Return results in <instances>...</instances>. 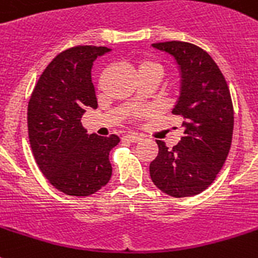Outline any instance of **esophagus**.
Returning <instances> with one entry per match:
<instances>
[{
  "label": "esophagus",
  "mask_w": 258,
  "mask_h": 258,
  "mask_svg": "<svg viewBox=\"0 0 258 258\" xmlns=\"http://www.w3.org/2000/svg\"><path fill=\"white\" fill-rule=\"evenodd\" d=\"M123 139L127 140V142H131V143H138L142 140V138L138 135H134V134H127V135L123 136Z\"/></svg>",
  "instance_id": "1"
}]
</instances>
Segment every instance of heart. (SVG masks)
I'll use <instances>...</instances> for the list:
<instances>
[{
    "instance_id": "heart-1",
    "label": "heart",
    "mask_w": 258,
    "mask_h": 258,
    "mask_svg": "<svg viewBox=\"0 0 258 258\" xmlns=\"http://www.w3.org/2000/svg\"><path fill=\"white\" fill-rule=\"evenodd\" d=\"M136 69H138V75L140 79L144 77H151L155 79L156 81L159 82L162 79V76L165 75V66L164 62L153 55H146L143 56L142 59L136 61ZM139 115V114H136Z\"/></svg>"
}]
</instances>
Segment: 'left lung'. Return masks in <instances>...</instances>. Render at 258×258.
<instances>
[{"label":"left lung","mask_w":258,"mask_h":258,"mask_svg":"<svg viewBox=\"0 0 258 258\" xmlns=\"http://www.w3.org/2000/svg\"><path fill=\"white\" fill-rule=\"evenodd\" d=\"M152 45L170 53L181 69V96L172 114L182 118L183 135L172 149L156 140L159 153L149 174L168 196H197L214 182L228 156L233 133L231 93L219 67L201 47L178 40Z\"/></svg>","instance_id":"obj_1"}]
</instances>
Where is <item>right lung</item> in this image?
Listing matches in <instances>:
<instances>
[{
  "label": "right lung",
  "instance_id": "1",
  "mask_svg": "<svg viewBox=\"0 0 258 258\" xmlns=\"http://www.w3.org/2000/svg\"><path fill=\"white\" fill-rule=\"evenodd\" d=\"M110 49L77 45L60 52L40 75L30 97L27 127L32 155L53 187L67 196L88 197L111 177L109 153L116 135H88L81 123L86 109H97L93 61Z\"/></svg>",
  "mask_w": 258,
  "mask_h": 258
}]
</instances>
